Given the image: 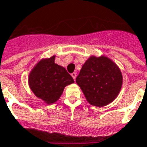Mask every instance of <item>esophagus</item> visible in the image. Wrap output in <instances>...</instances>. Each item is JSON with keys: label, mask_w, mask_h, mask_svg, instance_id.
<instances>
[{"label": "esophagus", "mask_w": 147, "mask_h": 147, "mask_svg": "<svg viewBox=\"0 0 147 147\" xmlns=\"http://www.w3.org/2000/svg\"><path fill=\"white\" fill-rule=\"evenodd\" d=\"M71 76H72V78H73L74 80H76V72H73V73H71Z\"/></svg>", "instance_id": "1"}]
</instances>
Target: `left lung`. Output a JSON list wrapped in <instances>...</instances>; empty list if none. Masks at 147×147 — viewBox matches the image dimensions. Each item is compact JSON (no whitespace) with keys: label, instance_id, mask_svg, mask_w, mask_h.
Returning <instances> with one entry per match:
<instances>
[{"label":"left lung","instance_id":"1","mask_svg":"<svg viewBox=\"0 0 147 147\" xmlns=\"http://www.w3.org/2000/svg\"><path fill=\"white\" fill-rule=\"evenodd\" d=\"M76 83L90 105L103 107L119 94L123 76L120 67L106 56H90L83 64Z\"/></svg>","mask_w":147,"mask_h":147}]
</instances>
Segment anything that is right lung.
Returning <instances> with one entry per match:
<instances>
[{
	"label": "right lung",
	"mask_w": 147,
	"mask_h": 147,
	"mask_svg": "<svg viewBox=\"0 0 147 147\" xmlns=\"http://www.w3.org/2000/svg\"><path fill=\"white\" fill-rule=\"evenodd\" d=\"M56 56L42 58L37 63L28 76L30 89L37 98L48 105L57 102L64 87L74 83L66 69L55 63Z\"/></svg>",
	"instance_id": "1"
}]
</instances>
